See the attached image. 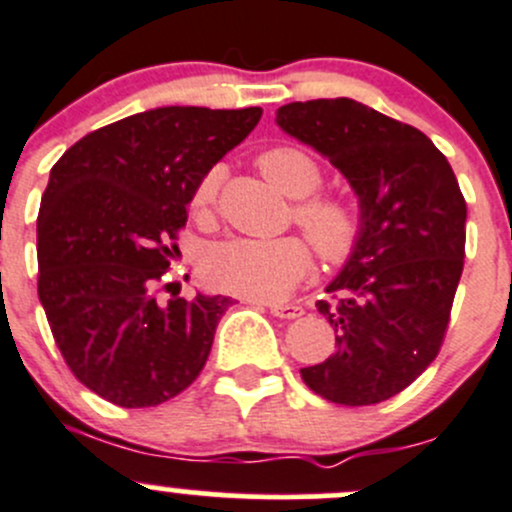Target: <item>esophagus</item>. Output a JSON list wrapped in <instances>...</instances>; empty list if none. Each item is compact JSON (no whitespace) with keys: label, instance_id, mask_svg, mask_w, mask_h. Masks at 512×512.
Returning a JSON list of instances; mask_svg holds the SVG:
<instances>
[{"label":"esophagus","instance_id":"1","mask_svg":"<svg viewBox=\"0 0 512 512\" xmlns=\"http://www.w3.org/2000/svg\"><path fill=\"white\" fill-rule=\"evenodd\" d=\"M267 309H270L272 316H277V319H299L301 314H304V309L297 304H267Z\"/></svg>","mask_w":512,"mask_h":512}]
</instances>
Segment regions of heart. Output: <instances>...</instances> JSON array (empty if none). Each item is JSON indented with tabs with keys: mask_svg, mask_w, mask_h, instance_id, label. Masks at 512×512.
Returning <instances> with one entry per match:
<instances>
[{
	"mask_svg": "<svg viewBox=\"0 0 512 512\" xmlns=\"http://www.w3.org/2000/svg\"><path fill=\"white\" fill-rule=\"evenodd\" d=\"M262 174L289 198H299L294 220L326 262H338L358 240V211L348 198L316 193L324 171L319 161L299 147H272L257 159ZM220 174L211 169L193 191V213L211 211ZM311 267L309 245L297 235L255 240L238 238L215 245L203 262L208 284L220 292L252 301L287 297Z\"/></svg>",
	"mask_w": 512,
	"mask_h": 512,
	"instance_id": "obj_1",
	"label": "heart"
}]
</instances>
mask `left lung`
<instances>
[{
	"mask_svg": "<svg viewBox=\"0 0 512 512\" xmlns=\"http://www.w3.org/2000/svg\"><path fill=\"white\" fill-rule=\"evenodd\" d=\"M282 132L331 161L358 198V240L319 311L336 353L301 368L328 402L375 405L437 358L464 270L466 201L424 132L351 98L289 102Z\"/></svg>",
	"mask_w": 512,
	"mask_h": 512,
	"instance_id": "8db88e82",
	"label": "left lung"
}]
</instances>
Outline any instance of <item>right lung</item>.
Wrapping results in <instances>:
<instances>
[{
	"instance_id": "right-lung-1",
	"label": "right lung",
	"mask_w": 512,
	"mask_h": 512,
	"mask_svg": "<svg viewBox=\"0 0 512 512\" xmlns=\"http://www.w3.org/2000/svg\"><path fill=\"white\" fill-rule=\"evenodd\" d=\"M260 107H154L75 142L36 223L39 299L75 378L120 407H157L206 365L233 299L154 287L179 255L198 181L260 122Z\"/></svg>"
}]
</instances>
